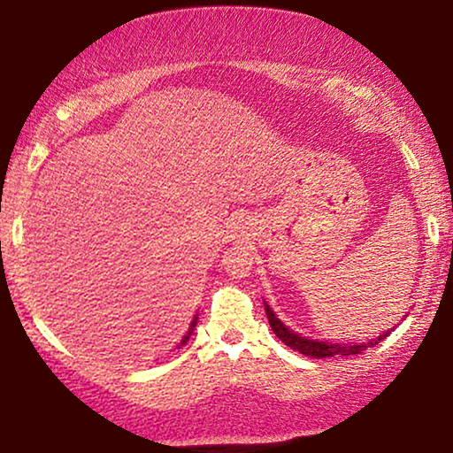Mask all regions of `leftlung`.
I'll list each match as a JSON object with an SVG mask.
<instances>
[{
    "label": "left lung",
    "mask_w": 453,
    "mask_h": 453,
    "mask_svg": "<svg viewBox=\"0 0 453 453\" xmlns=\"http://www.w3.org/2000/svg\"><path fill=\"white\" fill-rule=\"evenodd\" d=\"M264 307H265V315H268L272 332H274L276 336L280 338L284 344L290 346L293 350L301 352V355H305V357H313V358H326V357H336V355H340V357L358 355V352L371 349V346H375L380 340H383L394 332V330H388V332H383V336H380L377 340H371V342H363V344H357V342L342 344V342H324V340H309V338H303L301 334H295L293 330H288V327L276 318V313L272 311L268 303H264Z\"/></svg>",
    "instance_id": "left-lung-1"
}]
</instances>
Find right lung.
Listing matches in <instances>:
<instances>
[{"label": "right lung", "instance_id": "1", "mask_svg": "<svg viewBox=\"0 0 453 453\" xmlns=\"http://www.w3.org/2000/svg\"><path fill=\"white\" fill-rule=\"evenodd\" d=\"M196 324H197V315H196V318H194V321H191V326H189V332H188V334H185V336H183V340H181V344H179V346H183L185 342H188V340H189V336H191V332H194V327H196Z\"/></svg>", "mask_w": 453, "mask_h": 453}]
</instances>
